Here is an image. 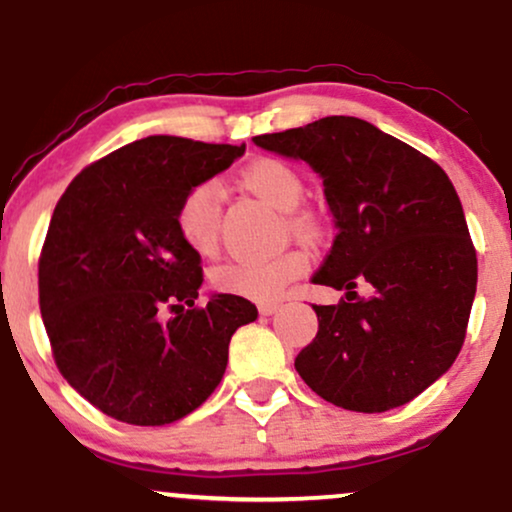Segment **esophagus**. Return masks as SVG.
Instances as JSON below:
<instances>
[{
  "label": "esophagus",
  "mask_w": 512,
  "mask_h": 512,
  "mask_svg": "<svg viewBox=\"0 0 512 512\" xmlns=\"http://www.w3.org/2000/svg\"><path fill=\"white\" fill-rule=\"evenodd\" d=\"M279 310V303H260V315H274Z\"/></svg>",
  "instance_id": "obj_1"
}]
</instances>
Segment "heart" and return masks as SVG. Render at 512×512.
Wrapping results in <instances>:
<instances>
[{
	"instance_id": "obj_1",
	"label": "heart",
	"mask_w": 512,
	"mask_h": 512,
	"mask_svg": "<svg viewBox=\"0 0 512 512\" xmlns=\"http://www.w3.org/2000/svg\"><path fill=\"white\" fill-rule=\"evenodd\" d=\"M240 182L279 211H293L303 199L301 175L274 158H260V161L250 163L240 173ZM219 209L221 187L216 180L199 182L182 197L175 223H178V233L187 248L199 255H209L216 248ZM289 226L296 236L303 238H310L315 233V221L308 214H293ZM305 269H308V255L303 250H286L281 255L262 257V260H231L219 264L211 272V284L231 296L267 303L279 298L293 279L305 274Z\"/></svg>"
}]
</instances>
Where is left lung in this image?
Returning <instances> with one entry per match:
<instances>
[{
  "instance_id": "left-lung-1",
  "label": "left lung",
  "mask_w": 512,
  "mask_h": 512,
  "mask_svg": "<svg viewBox=\"0 0 512 512\" xmlns=\"http://www.w3.org/2000/svg\"><path fill=\"white\" fill-rule=\"evenodd\" d=\"M252 142L320 175L337 228L313 284L346 291V301L313 305L320 327L296 356L298 375L342 409L378 414L411 402L455 363L477 293V252L450 178L358 117ZM358 280L373 297L357 296Z\"/></svg>"
}]
</instances>
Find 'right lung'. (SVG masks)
I'll return each instance as SVG.
<instances>
[{"instance_id": "obj_1", "label": "right lung", "mask_w": 512, "mask_h": 512, "mask_svg": "<svg viewBox=\"0 0 512 512\" xmlns=\"http://www.w3.org/2000/svg\"><path fill=\"white\" fill-rule=\"evenodd\" d=\"M243 154L245 144L146 137L81 170L57 202L40 315L64 380L103 414L134 426L187 416L221 383L233 332L257 320L231 293L197 308L202 257L175 223L182 197Z\"/></svg>"}]
</instances>
